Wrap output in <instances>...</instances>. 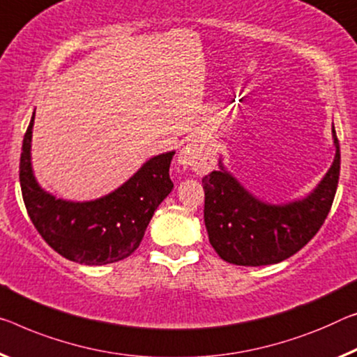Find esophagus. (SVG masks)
I'll return each instance as SVG.
<instances>
[{"label":"esophagus","instance_id":"esophagus-1","mask_svg":"<svg viewBox=\"0 0 357 357\" xmlns=\"http://www.w3.org/2000/svg\"><path fill=\"white\" fill-rule=\"evenodd\" d=\"M180 161L190 166L196 174H207L215 167V151L213 148L202 140H191L182 151Z\"/></svg>","mask_w":357,"mask_h":357}]
</instances>
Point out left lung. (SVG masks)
<instances>
[{
	"label": "left lung",
	"mask_w": 357,
	"mask_h": 357,
	"mask_svg": "<svg viewBox=\"0 0 357 357\" xmlns=\"http://www.w3.org/2000/svg\"><path fill=\"white\" fill-rule=\"evenodd\" d=\"M335 158L308 196L271 204L244 188L222 160L202 178L204 223L212 248L225 261L241 266L273 265L289 259L319 231L331 211L340 177V145L332 124Z\"/></svg>",
	"instance_id": "1"
}]
</instances>
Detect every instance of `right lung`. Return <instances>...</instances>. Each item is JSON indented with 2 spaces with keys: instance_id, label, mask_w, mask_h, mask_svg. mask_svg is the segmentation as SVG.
Here are the masks:
<instances>
[{
  "instance_id": "add662e5",
  "label": "right lung",
  "mask_w": 357,
  "mask_h": 357,
  "mask_svg": "<svg viewBox=\"0 0 357 357\" xmlns=\"http://www.w3.org/2000/svg\"><path fill=\"white\" fill-rule=\"evenodd\" d=\"M35 113L24 135L20 188L30 220L41 238L65 259L81 265H107L139 248L158 206L174 188L169 167L175 151L144 162L128 182L102 197L75 202L43 190L31 167Z\"/></svg>"
}]
</instances>
